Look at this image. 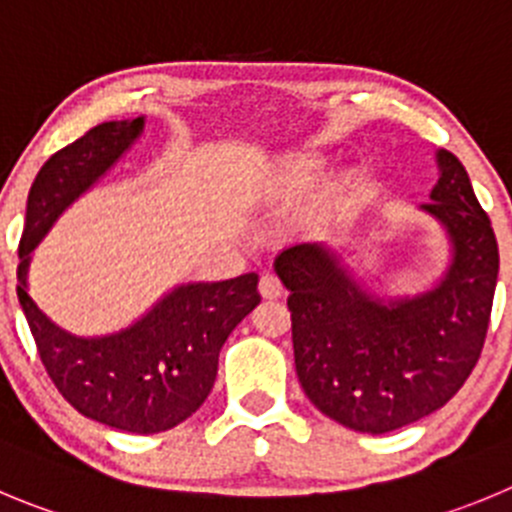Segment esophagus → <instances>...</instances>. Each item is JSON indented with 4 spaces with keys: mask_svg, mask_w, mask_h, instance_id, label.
I'll return each mask as SVG.
<instances>
[{
    "mask_svg": "<svg viewBox=\"0 0 512 512\" xmlns=\"http://www.w3.org/2000/svg\"><path fill=\"white\" fill-rule=\"evenodd\" d=\"M259 291L264 299H279L284 294V286H281V281L274 274H264L259 281Z\"/></svg>",
    "mask_w": 512,
    "mask_h": 512,
    "instance_id": "34e87169",
    "label": "esophagus"
}]
</instances>
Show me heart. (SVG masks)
<instances>
[{
    "label": "heart",
    "mask_w": 512,
    "mask_h": 512,
    "mask_svg": "<svg viewBox=\"0 0 512 512\" xmlns=\"http://www.w3.org/2000/svg\"><path fill=\"white\" fill-rule=\"evenodd\" d=\"M306 180H309V170L291 168V170H284V173L279 175V186L281 188H301Z\"/></svg>",
    "instance_id": "1"
}]
</instances>
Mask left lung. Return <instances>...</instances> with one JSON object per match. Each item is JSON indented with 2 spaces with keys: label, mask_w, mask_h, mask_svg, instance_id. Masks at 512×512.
Here are the masks:
<instances>
[{
  "label": "left lung",
  "mask_w": 512,
  "mask_h": 512,
  "mask_svg": "<svg viewBox=\"0 0 512 512\" xmlns=\"http://www.w3.org/2000/svg\"><path fill=\"white\" fill-rule=\"evenodd\" d=\"M435 160L432 203L420 211L442 226L450 259L427 289L379 296L324 243H294L274 259L301 389L354 432L384 435L445 407L483 349L498 241L460 160L442 148Z\"/></svg>",
  "instance_id": "obj_1"
}]
</instances>
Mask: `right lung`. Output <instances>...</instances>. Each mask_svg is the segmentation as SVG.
Returning <instances> with one entry per match:
<instances>
[{
    "instance_id": "1",
    "label": "right lung",
    "mask_w": 512,
    "mask_h": 512,
    "mask_svg": "<svg viewBox=\"0 0 512 512\" xmlns=\"http://www.w3.org/2000/svg\"><path fill=\"white\" fill-rule=\"evenodd\" d=\"M145 118L110 120L52 155L34 178L19 241L17 296L42 364L80 415L135 435L180 425L206 402L228 334L256 309L259 274L188 281L140 319L100 337H80L50 319L29 294L34 248L57 218L90 191L143 135Z\"/></svg>"
}]
</instances>
